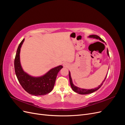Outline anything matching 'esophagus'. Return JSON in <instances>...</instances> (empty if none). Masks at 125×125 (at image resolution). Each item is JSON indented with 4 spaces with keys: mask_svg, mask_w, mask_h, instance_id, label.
Returning <instances> with one entry per match:
<instances>
[{
    "mask_svg": "<svg viewBox=\"0 0 125 125\" xmlns=\"http://www.w3.org/2000/svg\"><path fill=\"white\" fill-rule=\"evenodd\" d=\"M62 65H63V66L64 67H68L69 66V64L68 63H67V62H63Z\"/></svg>",
    "mask_w": 125,
    "mask_h": 125,
    "instance_id": "34e87169",
    "label": "esophagus"
}]
</instances>
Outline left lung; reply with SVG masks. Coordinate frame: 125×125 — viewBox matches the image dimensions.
<instances>
[{
    "label": "left lung",
    "instance_id": "8db88e82",
    "mask_svg": "<svg viewBox=\"0 0 125 125\" xmlns=\"http://www.w3.org/2000/svg\"><path fill=\"white\" fill-rule=\"evenodd\" d=\"M88 37H89V38H93V39H95L96 40H99L100 41L103 42H104V41L103 40H102L100 37H99V36H97L96 35H89L88 36ZM107 56L108 57H109L108 49H107ZM107 75V74H106V75L104 80H103V82H102L101 84H100L99 86L97 87V88H94V89H81V88H79V87H77V86H75L73 84V80H72V78H71V77L70 72L69 71V80H70V85H71V88H72V89L73 90V91H74L75 92H76V93H78V94H90V93H92L93 92H94L95 91H97L98 89H99L101 88V86L102 85V84H103V82L105 80L106 78Z\"/></svg>",
    "mask_w": 125,
    "mask_h": 125
}]
</instances>
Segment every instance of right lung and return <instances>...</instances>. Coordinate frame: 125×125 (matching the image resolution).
<instances>
[{
  "label": "right lung",
  "instance_id": "add662e5",
  "mask_svg": "<svg viewBox=\"0 0 125 125\" xmlns=\"http://www.w3.org/2000/svg\"><path fill=\"white\" fill-rule=\"evenodd\" d=\"M24 41V39L19 45L14 59L15 73L18 80L22 88L31 95H46L53 89L57 75L63 67L59 65L54 67L40 77H34L29 74L23 70L20 62V50Z\"/></svg>",
  "mask_w": 125,
  "mask_h": 125
}]
</instances>
